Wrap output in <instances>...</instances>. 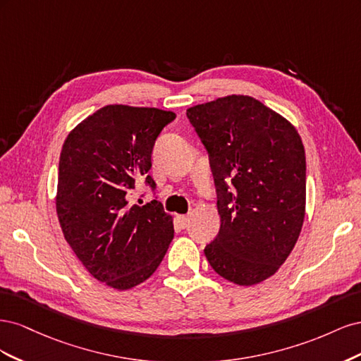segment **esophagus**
Wrapping results in <instances>:
<instances>
[{
	"mask_svg": "<svg viewBox=\"0 0 361 361\" xmlns=\"http://www.w3.org/2000/svg\"><path fill=\"white\" fill-rule=\"evenodd\" d=\"M178 221H179V226L182 228H187L188 224H190V216L188 215H179L178 216Z\"/></svg>",
	"mask_w": 361,
	"mask_h": 361,
	"instance_id": "obj_1",
	"label": "esophagus"
}]
</instances>
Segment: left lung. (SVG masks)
Returning a JSON list of instances; mask_svg holds the SVG:
<instances>
[{
  "label": "left lung",
  "mask_w": 361,
  "mask_h": 361,
  "mask_svg": "<svg viewBox=\"0 0 361 361\" xmlns=\"http://www.w3.org/2000/svg\"><path fill=\"white\" fill-rule=\"evenodd\" d=\"M187 117L209 157L221 218L204 256L223 279L256 285L281 267L301 232L302 141L286 118L250 96L191 106Z\"/></svg>",
  "instance_id": "obj_1"
}]
</instances>
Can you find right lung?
<instances>
[{
  "instance_id": "add662e5",
  "label": "right lung",
  "mask_w": 361,
  "mask_h": 361,
  "mask_svg": "<svg viewBox=\"0 0 361 361\" xmlns=\"http://www.w3.org/2000/svg\"><path fill=\"white\" fill-rule=\"evenodd\" d=\"M174 118L158 108L108 105L63 145L57 185L63 235L85 269L114 289L147 280L174 236L171 216L157 197L146 204L130 202L138 182L157 194L149 174L152 150Z\"/></svg>"
}]
</instances>
